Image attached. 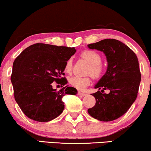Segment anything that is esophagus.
<instances>
[{"label":"esophagus","instance_id":"obj_1","mask_svg":"<svg viewBox=\"0 0 151 151\" xmlns=\"http://www.w3.org/2000/svg\"><path fill=\"white\" fill-rule=\"evenodd\" d=\"M78 95H81V96H86V95H87V94H86V93L81 92H78Z\"/></svg>","mask_w":151,"mask_h":151}]
</instances>
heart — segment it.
Returning a JSON list of instances; mask_svg holds the SVG:
<instances>
[{
	"label": "heart",
	"mask_w": 151,
	"mask_h": 151,
	"mask_svg": "<svg viewBox=\"0 0 151 151\" xmlns=\"http://www.w3.org/2000/svg\"><path fill=\"white\" fill-rule=\"evenodd\" d=\"M80 56L90 63L88 69V73L90 74L94 78H99L104 72V65L102 63V57L99 52L92 50H86L81 52ZM73 59L69 58L65 61L64 65V72L70 74L73 70ZM68 81L71 86L79 90H83L90 83V76H74L69 78Z\"/></svg>",
	"instance_id": "obj_1"
}]
</instances>
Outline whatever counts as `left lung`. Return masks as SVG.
<instances>
[{
	"mask_svg": "<svg viewBox=\"0 0 151 151\" xmlns=\"http://www.w3.org/2000/svg\"><path fill=\"white\" fill-rule=\"evenodd\" d=\"M105 53L107 69L95 88L109 90V94L101 91L92 94L96 99L94 107L88 112L95 119L103 122L116 120L126 113L136 99L141 73L135 52L122 42L105 39L88 45Z\"/></svg>",
	"mask_w": 151,
	"mask_h": 151,
	"instance_id": "left-lung-1",
	"label": "left lung"
}]
</instances>
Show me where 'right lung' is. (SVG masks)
<instances>
[{
	"label": "right lung",
	"mask_w": 151,
	"mask_h": 151,
	"mask_svg": "<svg viewBox=\"0 0 151 151\" xmlns=\"http://www.w3.org/2000/svg\"><path fill=\"white\" fill-rule=\"evenodd\" d=\"M76 52L75 48L37 43L23 50L13 63L11 81L14 98L23 113L31 120L48 122L62 113L65 94L75 95L73 87L59 91L52 83L64 86L68 81L64 65Z\"/></svg>",
	"instance_id": "1"
}]
</instances>
